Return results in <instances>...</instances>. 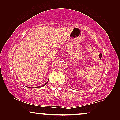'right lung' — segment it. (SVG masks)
Here are the masks:
<instances>
[{
	"label": "right lung",
	"instance_id": "obj_1",
	"mask_svg": "<svg viewBox=\"0 0 120 120\" xmlns=\"http://www.w3.org/2000/svg\"><path fill=\"white\" fill-rule=\"evenodd\" d=\"M48 81H47V82H46V83H45V84H44L43 85H41V86H38V87H35V88H39V87H43V86H45V85H46V84H47V82H48Z\"/></svg>",
	"mask_w": 120,
	"mask_h": 120
}]
</instances>
